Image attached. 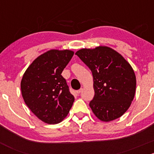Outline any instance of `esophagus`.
Returning <instances> with one entry per match:
<instances>
[{
  "instance_id": "1",
  "label": "esophagus",
  "mask_w": 154,
  "mask_h": 154,
  "mask_svg": "<svg viewBox=\"0 0 154 154\" xmlns=\"http://www.w3.org/2000/svg\"><path fill=\"white\" fill-rule=\"evenodd\" d=\"M83 91V88H80V89H79V90H77V91H76V92H77V94H80V92H81V91Z\"/></svg>"
}]
</instances>
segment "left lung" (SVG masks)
Wrapping results in <instances>:
<instances>
[{
	"label": "left lung",
	"mask_w": 154,
	"mask_h": 154,
	"mask_svg": "<svg viewBox=\"0 0 154 154\" xmlns=\"http://www.w3.org/2000/svg\"><path fill=\"white\" fill-rule=\"evenodd\" d=\"M75 54L92 73L94 96L89 106L93 113L102 122L120 118L129 109L136 93V75L130 63L106 46L83 48Z\"/></svg>",
	"instance_id": "1"
}]
</instances>
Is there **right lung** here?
I'll list each match as a JSON object with an SVG mask.
<instances>
[{
  "mask_svg": "<svg viewBox=\"0 0 154 154\" xmlns=\"http://www.w3.org/2000/svg\"><path fill=\"white\" fill-rule=\"evenodd\" d=\"M73 55L70 50H50L37 57L23 75L21 90L24 102L45 123L61 122L74 103V96L61 75Z\"/></svg>",
  "mask_w": 154,
  "mask_h": 154,
  "instance_id": "1",
  "label": "right lung"
}]
</instances>
